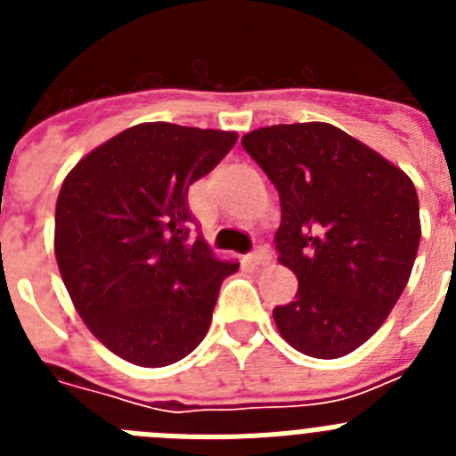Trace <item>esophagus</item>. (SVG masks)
Returning <instances> with one entry per match:
<instances>
[{
	"label": "esophagus",
	"mask_w": 456,
	"mask_h": 456,
	"mask_svg": "<svg viewBox=\"0 0 456 456\" xmlns=\"http://www.w3.org/2000/svg\"><path fill=\"white\" fill-rule=\"evenodd\" d=\"M248 257H251L253 265H257V267H260V265H267L269 260H272V251H269V247H256Z\"/></svg>",
	"instance_id": "esophagus-1"
}]
</instances>
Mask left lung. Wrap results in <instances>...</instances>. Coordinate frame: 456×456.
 Returning <instances> with one entry per match:
<instances>
[{"instance_id":"obj_1","label":"left lung","mask_w":456,"mask_h":456,"mask_svg":"<svg viewBox=\"0 0 456 456\" xmlns=\"http://www.w3.org/2000/svg\"><path fill=\"white\" fill-rule=\"evenodd\" d=\"M281 196L278 260L299 278L273 308L297 352L340 358L374 336L409 283L420 244L418 193L404 171L329 123L241 136Z\"/></svg>"}]
</instances>
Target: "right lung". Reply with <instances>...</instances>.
Masks as SVG:
<instances>
[{"label":"right lung","mask_w":456,"mask_h":456,"mask_svg":"<svg viewBox=\"0 0 456 456\" xmlns=\"http://www.w3.org/2000/svg\"><path fill=\"white\" fill-rule=\"evenodd\" d=\"M235 132L141 123L88 152L56 199L54 253L88 331L116 356L164 368L199 347L219 288L240 265L191 240L189 184Z\"/></svg>","instance_id":"obj_1"}]
</instances>
